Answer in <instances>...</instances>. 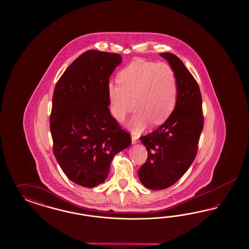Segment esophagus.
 <instances>
[{
  "instance_id": "34e87169",
  "label": "esophagus",
  "mask_w": 249,
  "mask_h": 249,
  "mask_svg": "<svg viewBox=\"0 0 249 249\" xmlns=\"http://www.w3.org/2000/svg\"><path fill=\"white\" fill-rule=\"evenodd\" d=\"M131 142H132V144H137L139 142L137 136L132 135V137H131Z\"/></svg>"
}]
</instances>
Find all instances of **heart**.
Instances as JSON below:
<instances>
[{
  "mask_svg": "<svg viewBox=\"0 0 249 249\" xmlns=\"http://www.w3.org/2000/svg\"><path fill=\"white\" fill-rule=\"evenodd\" d=\"M118 82L107 87L110 111L117 121H122L134 103L137 111L129 124L134 134L141 133L151 121L162 124L174 112L178 81L169 64L132 61L119 73Z\"/></svg>",
  "mask_w": 249,
  "mask_h": 249,
  "instance_id": "b5f03b06",
  "label": "heart"
}]
</instances>
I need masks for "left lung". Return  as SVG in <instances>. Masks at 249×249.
I'll list each match as a JSON object with an SVG mask.
<instances>
[{
  "mask_svg": "<svg viewBox=\"0 0 249 249\" xmlns=\"http://www.w3.org/2000/svg\"><path fill=\"white\" fill-rule=\"evenodd\" d=\"M160 55L174 68L178 98L170 118L150 134L141 137L148 158L138 175L144 186L151 190L168 188L186 173L196 158L204 127L202 96L195 77L174 53Z\"/></svg>",
  "mask_w": 249,
  "mask_h": 249,
  "instance_id": "left-lung-1",
  "label": "left lung"
}]
</instances>
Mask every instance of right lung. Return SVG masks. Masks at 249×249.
I'll list each match as a JSON object with an SVG mask.
<instances>
[{
	"mask_svg": "<svg viewBox=\"0 0 249 249\" xmlns=\"http://www.w3.org/2000/svg\"><path fill=\"white\" fill-rule=\"evenodd\" d=\"M121 61L118 53L89 50L68 67L53 90V154L69 180L84 187L103 183L114 156L131 143L108 108V79Z\"/></svg>",
	"mask_w": 249,
	"mask_h": 249,
	"instance_id": "1",
	"label": "right lung"
}]
</instances>
